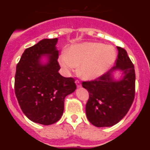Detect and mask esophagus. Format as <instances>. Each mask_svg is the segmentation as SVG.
<instances>
[{
	"mask_svg": "<svg viewBox=\"0 0 150 150\" xmlns=\"http://www.w3.org/2000/svg\"><path fill=\"white\" fill-rule=\"evenodd\" d=\"M76 86H77L78 88L81 87V83H80L79 80H76Z\"/></svg>",
	"mask_w": 150,
	"mask_h": 150,
	"instance_id": "34e87169",
	"label": "esophagus"
}]
</instances>
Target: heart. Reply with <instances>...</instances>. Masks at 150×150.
Instances as JSON below:
<instances>
[{
  "label": "heart",
  "instance_id": "heart-1",
  "mask_svg": "<svg viewBox=\"0 0 150 150\" xmlns=\"http://www.w3.org/2000/svg\"><path fill=\"white\" fill-rule=\"evenodd\" d=\"M116 53L112 46L100 43H83L74 45L69 52L59 57L63 71L68 74L79 67V76L85 79H95L105 74L116 60Z\"/></svg>",
  "mask_w": 150,
  "mask_h": 150
}]
</instances>
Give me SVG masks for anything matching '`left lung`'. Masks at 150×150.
Returning a JSON list of instances; mask_svg holds the SVG:
<instances>
[{"label": "left lung", "instance_id": "8db88e82", "mask_svg": "<svg viewBox=\"0 0 150 150\" xmlns=\"http://www.w3.org/2000/svg\"><path fill=\"white\" fill-rule=\"evenodd\" d=\"M117 50L116 65L98 79L82 83L89 94L86 106L87 119L96 127H110L119 122L134 99V66L125 49L118 46ZM117 69L124 74L119 81L112 76Z\"/></svg>", "mask_w": 150, "mask_h": 150}]
</instances>
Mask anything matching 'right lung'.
Returning <instances> with one entry per match:
<instances>
[{"mask_svg": "<svg viewBox=\"0 0 150 150\" xmlns=\"http://www.w3.org/2000/svg\"><path fill=\"white\" fill-rule=\"evenodd\" d=\"M58 39H43L26 49L17 64L15 94L24 114L36 123L49 125L59 121L64 107V98L76 88L72 77L59 73ZM46 55L48 62L40 59Z\"/></svg>", "mask_w": 150, "mask_h": 150, "instance_id": "obj_1", "label": "right lung"}]
</instances>
